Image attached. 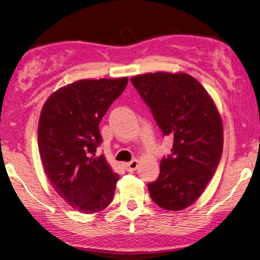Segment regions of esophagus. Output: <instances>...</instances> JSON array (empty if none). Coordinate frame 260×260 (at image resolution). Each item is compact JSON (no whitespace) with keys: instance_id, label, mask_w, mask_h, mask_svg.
Instances as JSON below:
<instances>
[{"instance_id":"1","label":"esophagus","mask_w":260,"mask_h":260,"mask_svg":"<svg viewBox=\"0 0 260 260\" xmlns=\"http://www.w3.org/2000/svg\"><path fill=\"white\" fill-rule=\"evenodd\" d=\"M138 166H139V160L138 159H133L132 161L126 162V164H125L126 170L128 171V172H133V171L138 169Z\"/></svg>"}]
</instances>
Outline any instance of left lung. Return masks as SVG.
<instances>
[{"label": "left lung", "instance_id": "obj_1", "mask_svg": "<svg viewBox=\"0 0 260 260\" xmlns=\"http://www.w3.org/2000/svg\"><path fill=\"white\" fill-rule=\"evenodd\" d=\"M131 81L162 135L173 138L172 155L161 159L159 177L148 184L149 192L161 209L181 211L200 199L219 165L221 117L205 88L187 73L140 74Z\"/></svg>", "mask_w": 260, "mask_h": 260}]
</instances>
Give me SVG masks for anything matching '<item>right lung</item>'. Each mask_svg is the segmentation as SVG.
<instances>
[{
    "instance_id": "right-lung-1",
    "label": "right lung",
    "mask_w": 260,
    "mask_h": 260,
    "mask_svg": "<svg viewBox=\"0 0 260 260\" xmlns=\"http://www.w3.org/2000/svg\"><path fill=\"white\" fill-rule=\"evenodd\" d=\"M128 78L86 79L52 93L41 110L38 146L52 188L67 203L91 214L111 203L119 175L103 155L100 121Z\"/></svg>"
}]
</instances>
